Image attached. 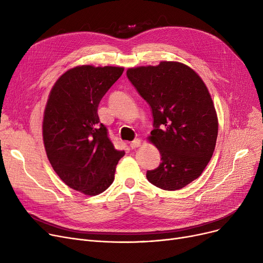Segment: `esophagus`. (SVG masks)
Wrapping results in <instances>:
<instances>
[{"mask_svg": "<svg viewBox=\"0 0 263 263\" xmlns=\"http://www.w3.org/2000/svg\"><path fill=\"white\" fill-rule=\"evenodd\" d=\"M141 140H139V139H136V140H134V141H132L131 143H130V147L132 148V149H135V148H137V147H140L141 146Z\"/></svg>", "mask_w": 263, "mask_h": 263, "instance_id": "1", "label": "esophagus"}]
</instances>
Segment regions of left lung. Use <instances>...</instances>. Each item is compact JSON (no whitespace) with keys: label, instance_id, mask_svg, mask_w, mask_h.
<instances>
[{"label":"left lung","instance_id":"obj_1","mask_svg":"<svg viewBox=\"0 0 263 263\" xmlns=\"http://www.w3.org/2000/svg\"><path fill=\"white\" fill-rule=\"evenodd\" d=\"M127 77L153 110L149 141L162 162L147 172L148 181L180 190L201 175L215 148L218 122L209 90L192 68L178 62L129 68Z\"/></svg>","mask_w":263,"mask_h":263}]
</instances>
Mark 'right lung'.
I'll return each mask as SVG.
<instances>
[{
  "label": "right lung",
  "mask_w": 263,
  "mask_h": 263,
  "mask_svg": "<svg viewBox=\"0 0 263 263\" xmlns=\"http://www.w3.org/2000/svg\"><path fill=\"white\" fill-rule=\"evenodd\" d=\"M122 67L78 66L55 82L44 114L43 136L54 172L83 194L95 196L114 181L123 150L115 149L100 122L98 105Z\"/></svg>",
  "instance_id": "1"
}]
</instances>
